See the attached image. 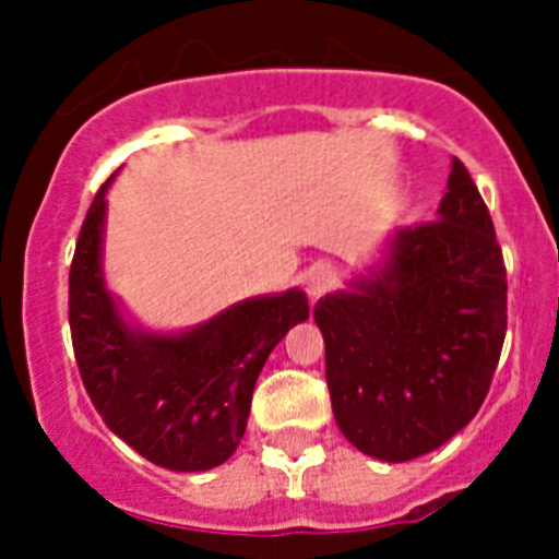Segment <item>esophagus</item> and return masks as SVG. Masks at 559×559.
<instances>
[{
    "label": "esophagus",
    "mask_w": 559,
    "mask_h": 559,
    "mask_svg": "<svg viewBox=\"0 0 559 559\" xmlns=\"http://www.w3.org/2000/svg\"><path fill=\"white\" fill-rule=\"evenodd\" d=\"M333 283H335V271L324 263L313 265V269L305 274V288H308L310 299H319L324 290H330V285Z\"/></svg>",
    "instance_id": "obj_1"
}]
</instances>
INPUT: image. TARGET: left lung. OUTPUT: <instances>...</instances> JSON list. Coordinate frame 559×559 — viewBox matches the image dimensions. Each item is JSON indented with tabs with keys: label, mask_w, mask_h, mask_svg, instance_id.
Segmentation results:
<instances>
[{
	"label": "left lung",
	"mask_w": 559,
	"mask_h": 559,
	"mask_svg": "<svg viewBox=\"0 0 559 559\" xmlns=\"http://www.w3.org/2000/svg\"><path fill=\"white\" fill-rule=\"evenodd\" d=\"M313 319L335 423L360 453L412 462L476 417L507 335V269L462 162L437 221L392 231Z\"/></svg>",
	"instance_id": "1"
}]
</instances>
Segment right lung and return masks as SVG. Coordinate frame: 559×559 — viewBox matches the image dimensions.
Listing matches in <instances>:
<instances>
[{"instance_id": "right-lung-1", "label": "right lung", "mask_w": 559, "mask_h": 559, "mask_svg": "<svg viewBox=\"0 0 559 559\" xmlns=\"http://www.w3.org/2000/svg\"><path fill=\"white\" fill-rule=\"evenodd\" d=\"M83 221L69 269V328L88 397L122 442L179 473L224 464L246 433L271 349L310 316L302 288L249 296L187 330L140 324L106 276L108 187Z\"/></svg>"}]
</instances>
